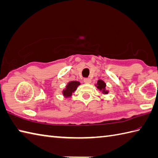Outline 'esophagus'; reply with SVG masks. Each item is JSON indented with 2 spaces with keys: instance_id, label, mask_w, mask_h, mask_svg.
Instances as JSON below:
<instances>
[{
  "instance_id": "obj_1",
  "label": "esophagus",
  "mask_w": 158,
  "mask_h": 158,
  "mask_svg": "<svg viewBox=\"0 0 158 158\" xmlns=\"http://www.w3.org/2000/svg\"><path fill=\"white\" fill-rule=\"evenodd\" d=\"M84 83H85V84H90V83L91 82V80L89 78H85L84 79Z\"/></svg>"
}]
</instances>
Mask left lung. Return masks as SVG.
Returning a JSON list of instances; mask_svg holds the SVG:
<instances>
[{"mask_svg":"<svg viewBox=\"0 0 158 158\" xmlns=\"http://www.w3.org/2000/svg\"><path fill=\"white\" fill-rule=\"evenodd\" d=\"M97 88L99 89L100 90H102L103 93L104 94H107L108 91H106L105 90L106 88V84L104 83V81H103L102 80L99 79L97 81Z\"/></svg>","mask_w":158,"mask_h":158,"instance_id":"1","label":"left lung"}]
</instances>
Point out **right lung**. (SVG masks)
I'll return each mask as SVG.
<instances>
[{"label":"right lung","mask_w":158,"mask_h":158,"mask_svg":"<svg viewBox=\"0 0 158 158\" xmlns=\"http://www.w3.org/2000/svg\"><path fill=\"white\" fill-rule=\"evenodd\" d=\"M79 85H80V83L77 81H73L68 83V85H66V88L63 91V94H64V95L66 97H70L73 92L76 90V89L77 88V87H78Z\"/></svg>","instance_id":"obj_1"}]
</instances>
